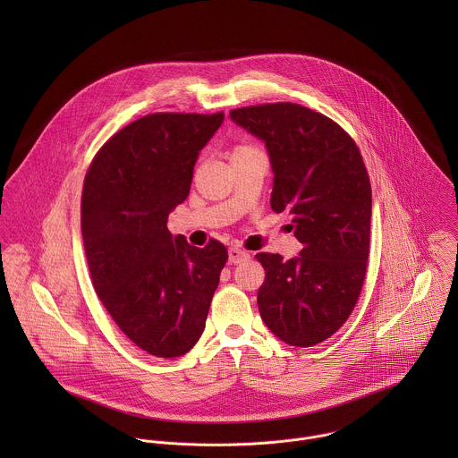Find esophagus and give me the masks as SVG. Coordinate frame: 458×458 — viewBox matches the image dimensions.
<instances>
[{
	"mask_svg": "<svg viewBox=\"0 0 458 458\" xmlns=\"http://www.w3.org/2000/svg\"><path fill=\"white\" fill-rule=\"evenodd\" d=\"M249 258H250V254L247 250H242V249H236V247L229 249V261L233 262V264L247 261Z\"/></svg>",
	"mask_w": 458,
	"mask_h": 458,
	"instance_id": "obj_1",
	"label": "esophagus"
}]
</instances>
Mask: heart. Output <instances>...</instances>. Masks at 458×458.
Listing matches in <instances>:
<instances>
[{"label":"heart","mask_w":458,"mask_h":458,"mask_svg":"<svg viewBox=\"0 0 458 458\" xmlns=\"http://www.w3.org/2000/svg\"><path fill=\"white\" fill-rule=\"evenodd\" d=\"M249 149H254V146H250V144H238V146L233 148L231 155H238V153H243V151H249Z\"/></svg>","instance_id":"1"}]
</instances>
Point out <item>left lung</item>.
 <instances>
[{
	"label": "left lung",
	"instance_id": "left-lung-1",
	"mask_svg": "<svg viewBox=\"0 0 458 458\" xmlns=\"http://www.w3.org/2000/svg\"><path fill=\"white\" fill-rule=\"evenodd\" d=\"M231 118L266 142L271 209L293 215L300 258L261 252L262 321L296 347L325 342L360 298L370 252L372 189L354 139L321 113L291 102L249 106Z\"/></svg>",
	"mask_w": 458,
	"mask_h": 458
}]
</instances>
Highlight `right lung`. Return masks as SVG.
I'll return each mask as SVG.
<instances>
[{"label":"right lung","mask_w":458,"mask_h":458,"mask_svg":"<svg viewBox=\"0 0 458 458\" xmlns=\"http://www.w3.org/2000/svg\"><path fill=\"white\" fill-rule=\"evenodd\" d=\"M224 113H153L116 131L82 185L81 229L91 284L118 327L157 358L196 345L227 249L173 236L169 211L192 185L199 151Z\"/></svg>","instance_id":"right-lung-1"}]
</instances>
